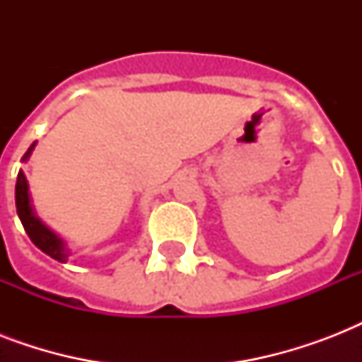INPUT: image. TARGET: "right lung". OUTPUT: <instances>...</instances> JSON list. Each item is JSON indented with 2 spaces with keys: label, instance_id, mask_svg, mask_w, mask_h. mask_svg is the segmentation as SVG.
<instances>
[{
  "label": "right lung",
  "instance_id": "obj_1",
  "mask_svg": "<svg viewBox=\"0 0 362 362\" xmlns=\"http://www.w3.org/2000/svg\"><path fill=\"white\" fill-rule=\"evenodd\" d=\"M35 148V142L28 148V152L24 153L22 161H28ZM14 199H16V212H18V218L24 226L28 237L31 238V242L35 244L41 252H45L47 255H50L56 261H62L65 263L67 257H69V252L65 247V242L56 235L54 231H50L45 223H42L39 218L33 212V206H31L30 199V187H28V180H25V175L20 170L18 176H16V189H14Z\"/></svg>",
  "mask_w": 362,
  "mask_h": 362
}]
</instances>
